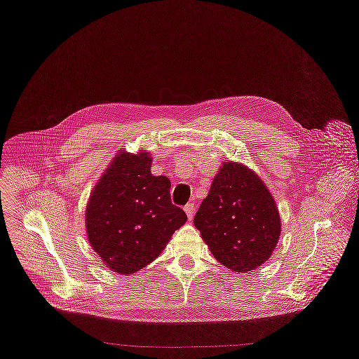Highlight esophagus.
<instances>
[{
  "label": "esophagus",
  "mask_w": 359,
  "mask_h": 359,
  "mask_svg": "<svg viewBox=\"0 0 359 359\" xmlns=\"http://www.w3.org/2000/svg\"><path fill=\"white\" fill-rule=\"evenodd\" d=\"M183 210L186 211L187 218L191 221V218H193V212H194V204H193V203H187V204L184 205V208H183Z\"/></svg>",
  "instance_id": "obj_1"
}]
</instances>
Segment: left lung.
<instances>
[{
	"instance_id": "obj_1",
	"label": "left lung",
	"mask_w": 359,
	"mask_h": 359,
	"mask_svg": "<svg viewBox=\"0 0 359 359\" xmlns=\"http://www.w3.org/2000/svg\"><path fill=\"white\" fill-rule=\"evenodd\" d=\"M214 258L232 272H252L275 251L282 233L278 205L248 166L224 162L194 215Z\"/></svg>"
}]
</instances>
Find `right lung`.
Returning <instances> with one entry per match:
<instances>
[{
	"label": "right lung",
	"instance_id": "obj_1",
	"mask_svg": "<svg viewBox=\"0 0 359 359\" xmlns=\"http://www.w3.org/2000/svg\"><path fill=\"white\" fill-rule=\"evenodd\" d=\"M151 163L145 151H119L87 201L88 244L119 275H133L154 262L187 219L170 201V180L154 176Z\"/></svg>",
	"mask_w": 359,
	"mask_h": 359
}]
</instances>
